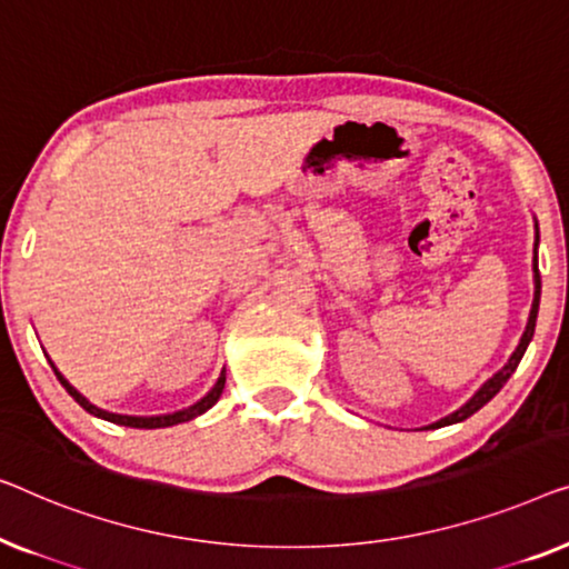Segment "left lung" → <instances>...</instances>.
Segmentation results:
<instances>
[{
  "label": "left lung",
  "mask_w": 569,
  "mask_h": 569,
  "mask_svg": "<svg viewBox=\"0 0 569 569\" xmlns=\"http://www.w3.org/2000/svg\"><path fill=\"white\" fill-rule=\"evenodd\" d=\"M536 244H539V223H536ZM539 301H541V276H539V262H536V250H533V303H531V315H528V322H526V330L521 335V342H518V348L513 350V356L508 358V363L500 368L498 373H492L490 379H487L482 387H479L475 391V397L467 399L459 410H453L451 415H446V418H441L438 422H430L428 428H443V426H453V422H461L467 420L469 415H475L477 410H482V407L490 402V399L498 395V391L506 387V381L513 376V371L518 368V363H521V358L526 353L528 342H531L533 338V330H536V317H539Z\"/></svg>",
  "instance_id": "1"
}]
</instances>
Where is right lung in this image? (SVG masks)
Masks as SVG:
<instances>
[{"mask_svg": "<svg viewBox=\"0 0 569 569\" xmlns=\"http://www.w3.org/2000/svg\"><path fill=\"white\" fill-rule=\"evenodd\" d=\"M51 366H53V361H51ZM53 371H56V376H59V381L63 383V389H67L69 395L74 397L77 402L82 405L87 412L94 415V418H102V420H108V422H116V426H126V428H147V430H154V428H170V426H178V422H188V420L198 418V415H203L206 410H211V407H213L216 402H219V397H221V391H223V383H227V371H221V376H219V379H216V383L211 387V391H208L206 397L198 399L196 405L186 407V410L167 412V415H118V412H108V410H102V407L92 405L90 399H87L84 395H79V391H77L74 387H71V383H69L67 379H63V373H61L59 368H56V366H53Z\"/></svg>", "mask_w": 569, "mask_h": 569, "instance_id": "add662e5", "label": "right lung"}]
</instances>
